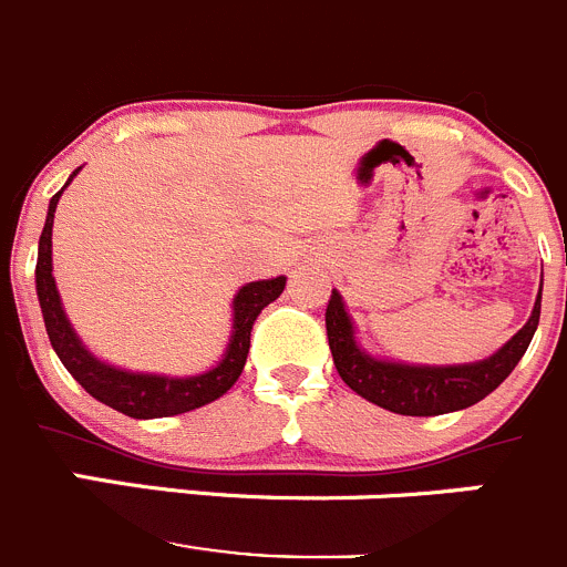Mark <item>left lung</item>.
Wrapping results in <instances>:
<instances>
[{
  "instance_id": "8db88e82",
  "label": "left lung",
  "mask_w": 567,
  "mask_h": 567,
  "mask_svg": "<svg viewBox=\"0 0 567 567\" xmlns=\"http://www.w3.org/2000/svg\"><path fill=\"white\" fill-rule=\"evenodd\" d=\"M540 299L543 279L529 321L485 360L457 362V365H417V362L388 360L362 349L343 296L332 290L327 307L329 349L340 379L357 395L382 410L417 417L457 412L491 395L513 373L540 323Z\"/></svg>"
}]
</instances>
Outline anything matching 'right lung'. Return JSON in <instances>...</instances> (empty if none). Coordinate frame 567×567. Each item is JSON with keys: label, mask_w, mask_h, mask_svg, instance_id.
<instances>
[{"label": "right lung", "mask_w": 567, "mask_h": 567, "mask_svg": "<svg viewBox=\"0 0 567 567\" xmlns=\"http://www.w3.org/2000/svg\"><path fill=\"white\" fill-rule=\"evenodd\" d=\"M82 172H71L63 188L49 199L47 224H43L41 240H38V266H35V290L38 301H41L43 323H47V334L52 340L54 354L65 365V371L87 390L96 401L113 406V410L124 412L130 417H168L183 415V412L205 406L210 401L221 399L235 382H238L240 371L246 365V354H249L251 343V327H255L257 316L279 299L285 290L288 277H271L257 279V282H246L244 288L235 293L233 299V332H229V343L224 349L221 360L207 371L194 373V377H166V373H146V371H130V368L113 365L104 362L102 357L93 354L80 334L71 327L69 316L63 310V299L58 293V285L52 277V224L58 202L63 190L69 188L71 179Z\"/></svg>", "instance_id": "right-lung-1"}]
</instances>
